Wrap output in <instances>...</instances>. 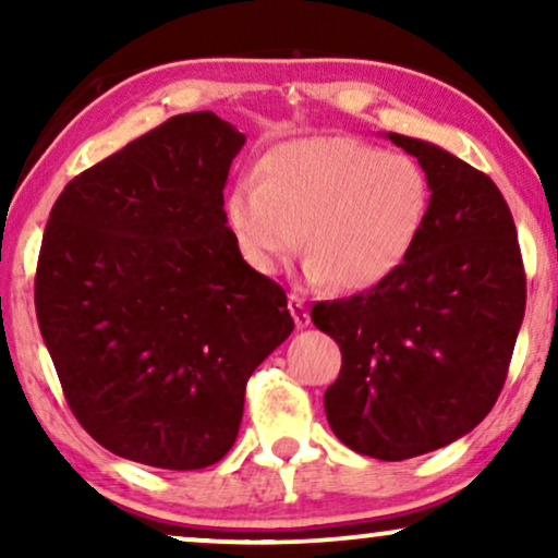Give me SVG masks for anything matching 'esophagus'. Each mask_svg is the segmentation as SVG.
<instances>
[{"mask_svg": "<svg viewBox=\"0 0 558 558\" xmlns=\"http://www.w3.org/2000/svg\"><path fill=\"white\" fill-rule=\"evenodd\" d=\"M288 310H291L296 328H306V325H310V310H306L304 299H301L299 293H291V296H288Z\"/></svg>", "mask_w": 558, "mask_h": 558, "instance_id": "esophagus-1", "label": "esophagus"}]
</instances>
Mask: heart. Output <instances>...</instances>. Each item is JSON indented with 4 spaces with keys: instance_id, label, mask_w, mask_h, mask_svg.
I'll use <instances>...</instances> for the list:
<instances>
[{
    "instance_id": "b5f03b06",
    "label": "heart",
    "mask_w": 558,
    "mask_h": 558,
    "mask_svg": "<svg viewBox=\"0 0 558 558\" xmlns=\"http://www.w3.org/2000/svg\"><path fill=\"white\" fill-rule=\"evenodd\" d=\"M430 209L425 170L407 155L351 136L296 138L262 159L226 202L243 259L275 275L304 233L310 278L364 291L393 275L417 243Z\"/></svg>"
}]
</instances>
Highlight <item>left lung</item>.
Instances as JSON below:
<instances>
[{
  "label": "left lung",
  "mask_w": 558,
  "mask_h": 558,
  "mask_svg": "<svg viewBox=\"0 0 558 558\" xmlns=\"http://www.w3.org/2000/svg\"><path fill=\"white\" fill-rule=\"evenodd\" d=\"M388 138L425 170V226L399 270L349 299L319 301L312 323L343 356L325 390L332 433L356 453L401 462L462 438L490 412L527 283L496 183L427 141Z\"/></svg>",
  "instance_id": "8db88e82"
}]
</instances>
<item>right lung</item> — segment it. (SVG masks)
<instances>
[{
  "mask_svg": "<svg viewBox=\"0 0 558 558\" xmlns=\"http://www.w3.org/2000/svg\"><path fill=\"white\" fill-rule=\"evenodd\" d=\"M243 141L215 112L175 114L75 175L44 230L34 299L62 393L131 462H220L246 380L293 330L222 209Z\"/></svg>",
  "mask_w": 558,
  "mask_h": 558,
  "instance_id": "add662e5",
  "label": "right lung"
}]
</instances>
